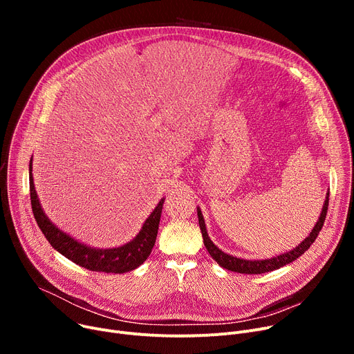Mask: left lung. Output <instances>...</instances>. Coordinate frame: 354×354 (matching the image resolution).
Instances as JSON below:
<instances>
[{
	"label": "left lung",
	"instance_id": "8db88e82",
	"mask_svg": "<svg viewBox=\"0 0 354 354\" xmlns=\"http://www.w3.org/2000/svg\"><path fill=\"white\" fill-rule=\"evenodd\" d=\"M328 192L326 194V201L323 203L322 208V214L315 222V225L313 227L311 232L308 234V236L306 239H303L301 243L297 245L295 248L283 252L280 255H275L271 258H266V259H244V258H236L234 255H230L227 252H224L222 250H219L212 241L208 236V231H207V225H205V219H203V215L201 212V208L198 207V221H199V228L202 232V238H203V244H205L209 255L215 259V261L225 270L234 271V272H241V274H263V272H268L272 270H278L281 268L290 263H292L294 259L299 258L300 255H303L310 247L311 244L317 238L319 232L322 231V227L324 225V219L327 215V208H328Z\"/></svg>",
	"mask_w": 354,
	"mask_h": 354
}]
</instances>
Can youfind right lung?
<instances>
[{"label": "right lung", "mask_w": 354, "mask_h": 354, "mask_svg": "<svg viewBox=\"0 0 354 354\" xmlns=\"http://www.w3.org/2000/svg\"><path fill=\"white\" fill-rule=\"evenodd\" d=\"M28 171L31 208L37 224H39L41 232L44 234L51 247L54 250H57L66 258H68L70 261L76 263L77 266L87 268L90 271L123 274L142 266L146 261V258L151 255L152 248L156 243L165 198L159 201L153 212L146 218L142 230L132 241H129L127 244L116 248H95L80 243V241L73 238L67 232L62 231L57 225L53 224L46 215V212L43 211L39 195H37L34 188L32 156L30 159Z\"/></svg>", "instance_id": "1"}]
</instances>
